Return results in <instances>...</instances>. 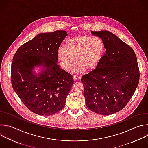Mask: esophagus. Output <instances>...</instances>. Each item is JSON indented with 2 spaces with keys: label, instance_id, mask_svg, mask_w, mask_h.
I'll list each match as a JSON object with an SVG mask.
<instances>
[{
  "label": "esophagus",
  "instance_id": "1",
  "mask_svg": "<svg viewBox=\"0 0 148 148\" xmlns=\"http://www.w3.org/2000/svg\"><path fill=\"white\" fill-rule=\"evenodd\" d=\"M73 79L75 80V81H78L79 79H80V77L78 75H73Z\"/></svg>",
  "mask_w": 148,
  "mask_h": 148
}]
</instances>
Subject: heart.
Masks as SVG:
<instances>
[{
    "label": "heart",
    "instance_id": "b5f03b06",
    "mask_svg": "<svg viewBox=\"0 0 148 148\" xmlns=\"http://www.w3.org/2000/svg\"><path fill=\"white\" fill-rule=\"evenodd\" d=\"M105 52V44L102 39L85 34H79L70 38L66 47L60 46L58 50V58L62 68L69 71L75 61L73 70L84 73L94 70L99 66Z\"/></svg>",
    "mask_w": 148,
    "mask_h": 148
}]
</instances>
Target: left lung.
I'll use <instances>...</instances> for the list:
<instances>
[{
	"label": "left lung",
	"mask_w": 148,
	"mask_h": 148,
	"mask_svg": "<svg viewBox=\"0 0 148 148\" xmlns=\"http://www.w3.org/2000/svg\"><path fill=\"white\" fill-rule=\"evenodd\" d=\"M102 39L106 52L99 66L82 76L87 108L102 115L122 110L134 95L139 81V70L133 49L108 31H91Z\"/></svg>",
	"instance_id": "1"
}]
</instances>
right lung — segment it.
<instances>
[{
	"mask_svg": "<svg viewBox=\"0 0 148 148\" xmlns=\"http://www.w3.org/2000/svg\"><path fill=\"white\" fill-rule=\"evenodd\" d=\"M67 35L66 31L61 30L39 34L21 45L13 58V88L24 105L35 114L53 115L65 105L74 80L57 64V53ZM38 65H43L45 70L34 75L32 70Z\"/></svg>",
	"mask_w": 148,
	"mask_h": 148,
	"instance_id": "add662e5",
	"label": "right lung"
}]
</instances>
